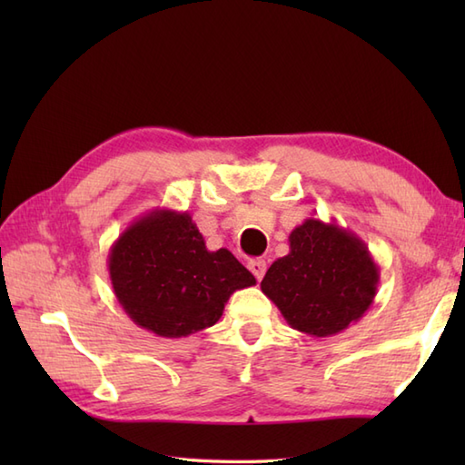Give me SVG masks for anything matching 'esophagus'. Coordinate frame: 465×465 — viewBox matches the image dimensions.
<instances>
[{"label":"esophagus","instance_id":"obj_1","mask_svg":"<svg viewBox=\"0 0 465 465\" xmlns=\"http://www.w3.org/2000/svg\"><path fill=\"white\" fill-rule=\"evenodd\" d=\"M248 268H250V272L255 275V280L260 282V280L263 278L265 270H268V265H265L263 260H252V262L248 263Z\"/></svg>","mask_w":465,"mask_h":465}]
</instances>
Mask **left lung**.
I'll use <instances>...</instances> for the list:
<instances>
[{"label":"left lung","instance_id":"left-lung-1","mask_svg":"<svg viewBox=\"0 0 465 465\" xmlns=\"http://www.w3.org/2000/svg\"><path fill=\"white\" fill-rule=\"evenodd\" d=\"M380 268L363 240L322 220H305L290 233V253L275 260L262 292L293 330L330 338L370 310Z\"/></svg>","mask_w":465,"mask_h":465}]
</instances>
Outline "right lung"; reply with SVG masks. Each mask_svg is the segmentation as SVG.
Instances as JSON below:
<instances>
[{
  "mask_svg": "<svg viewBox=\"0 0 465 465\" xmlns=\"http://www.w3.org/2000/svg\"><path fill=\"white\" fill-rule=\"evenodd\" d=\"M107 270L124 312L162 338L210 328L233 292L255 283L232 252L205 248L190 213L165 207L125 227L107 255Z\"/></svg>",
  "mask_w": 465,
  "mask_h": 465,
  "instance_id": "1",
  "label": "right lung"
}]
</instances>
